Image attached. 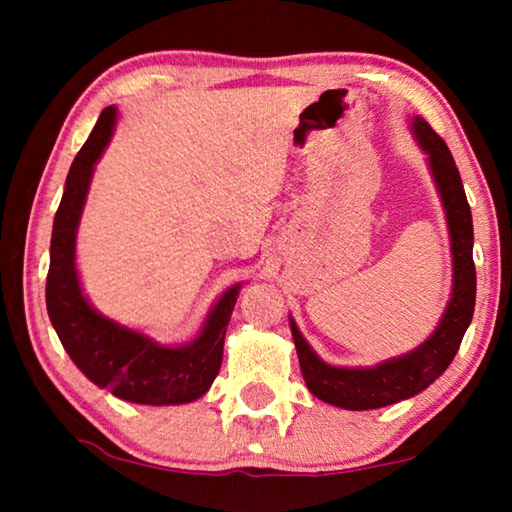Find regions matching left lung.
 Returning a JSON list of instances; mask_svg holds the SVG:
<instances>
[{"label":"left lung","instance_id":"1","mask_svg":"<svg viewBox=\"0 0 512 512\" xmlns=\"http://www.w3.org/2000/svg\"><path fill=\"white\" fill-rule=\"evenodd\" d=\"M411 133L427 155L433 183H436L440 203H443L449 246H452V293L443 318L418 348L379 361L377 366L343 368L332 366L318 357L314 348L300 334L296 320L289 316L293 343H296L302 377L318 400L348 411H370L381 406L409 400V397L429 388L454 361L465 329L472 323L476 298V271L472 259L474 228L472 212L461 183V173L449 153L443 137L422 117H411Z\"/></svg>","mask_w":512,"mask_h":512}]
</instances>
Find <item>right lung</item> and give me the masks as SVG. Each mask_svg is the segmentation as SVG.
I'll use <instances>...</instances> for the list:
<instances>
[{"label": "right lung", "mask_w": 512, "mask_h": 512, "mask_svg": "<svg viewBox=\"0 0 512 512\" xmlns=\"http://www.w3.org/2000/svg\"><path fill=\"white\" fill-rule=\"evenodd\" d=\"M117 126V108L108 106L67 173L49 248L47 311L69 359L99 388L133 404H187L210 391L223 359L225 329L241 284H235L207 311L205 323L183 345L158 343L144 332L103 316L83 293L76 268V232L99 158Z\"/></svg>", "instance_id": "1"}]
</instances>
